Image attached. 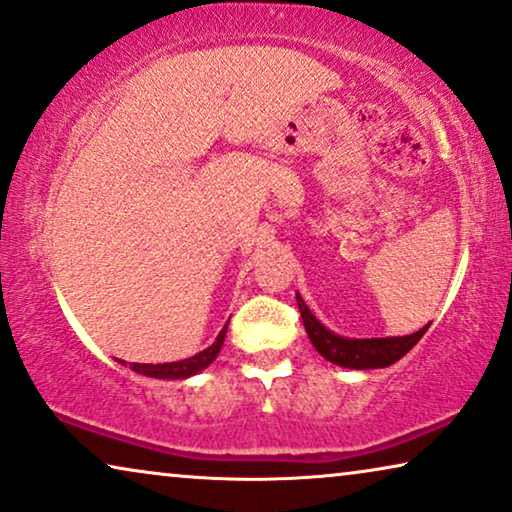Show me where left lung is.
I'll list each match as a JSON object with an SVG mask.
<instances>
[{"label":"left lung","mask_w":512,"mask_h":512,"mask_svg":"<svg viewBox=\"0 0 512 512\" xmlns=\"http://www.w3.org/2000/svg\"><path fill=\"white\" fill-rule=\"evenodd\" d=\"M300 317H303L305 331L310 335V342L314 349L324 356L326 361L335 363V366L352 368V370H373V368H387L398 359H403L412 347L422 340L426 333L424 328H419L412 335H398V338H342V335L328 331L321 321L310 312V307L305 305V300L296 293Z\"/></svg>","instance_id":"obj_1"}]
</instances>
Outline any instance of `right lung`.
Wrapping results in <instances>:
<instances>
[{
	"label": "right lung",
	"instance_id": "obj_1",
	"mask_svg": "<svg viewBox=\"0 0 512 512\" xmlns=\"http://www.w3.org/2000/svg\"><path fill=\"white\" fill-rule=\"evenodd\" d=\"M226 331L228 324L223 326V331L216 335V340L212 342V347L202 349L195 356H188L184 361H172V363H130V368L139 375L146 377H158V380H186V377L198 375L200 370H205L209 363L216 359V354L221 352L223 340H226ZM125 363V361H121Z\"/></svg>",
	"mask_w": 512,
	"mask_h": 512
}]
</instances>
